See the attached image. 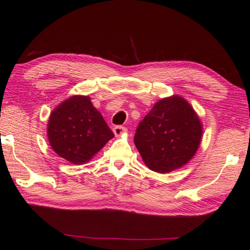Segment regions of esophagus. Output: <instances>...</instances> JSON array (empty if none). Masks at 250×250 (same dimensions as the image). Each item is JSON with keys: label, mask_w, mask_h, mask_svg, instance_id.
<instances>
[{"label": "esophagus", "mask_w": 250, "mask_h": 250, "mask_svg": "<svg viewBox=\"0 0 250 250\" xmlns=\"http://www.w3.org/2000/svg\"><path fill=\"white\" fill-rule=\"evenodd\" d=\"M125 131H126V129L125 128V126H121V125H117L113 128V132H114L115 137H121L122 135H125Z\"/></svg>", "instance_id": "34e87169"}]
</instances>
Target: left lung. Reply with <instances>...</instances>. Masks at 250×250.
Masks as SVG:
<instances>
[{"mask_svg": "<svg viewBox=\"0 0 250 250\" xmlns=\"http://www.w3.org/2000/svg\"><path fill=\"white\" fill-rule=\"evenodd\" d=\"M203 136V125L193 106L174 94L155 103L138 125L135 145L149 169L165 174L194 157Z\"/></svg>", "mask_w": 250, "mask_h": 250, "instance_id": "obj_1", "label": "left lung"}]
</instances>
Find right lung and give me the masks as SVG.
Listing matches in <instances>:
<instances>
[{"label": "right lung", "mask_w": 250, "mask_h": 250, "mask_svg": "<svg viewBox=\"0 0 250 250\" xmlns=\"http://www.w3.org/2000/svg\"><path fill=\"white\" fill-rule=\"evenodd\" d=\"M47 137L53 150L67 162L83 165L114 137L87 95H72L50 113Z\"/></svg>", "instance_id": "add662e5"}]
</instances>
